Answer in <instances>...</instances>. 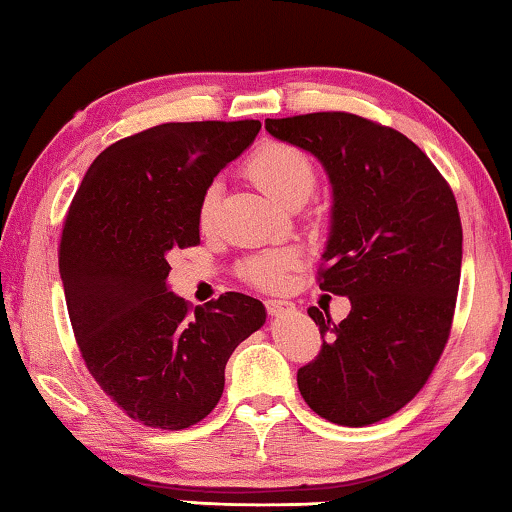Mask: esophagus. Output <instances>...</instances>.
<instances>
[{"label":"esophagus","instance_id":"obj_1","mask_svg":"<svg viewBox=\"0 0 512 512\" xmlns=\"http://www.w3.org/2000/svg\"><path fill=\"white\" fill-rule=\"evenodd\" d=\"M265 307H268L272 317H284V314L296 312V305L291 300H265Z\"/></svg>","mask_w":512,"mask_h":512}]
</instances>
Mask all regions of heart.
<instances>
[{"label":"heart","mask_w":512,"mask_h":512,"mask_svg":"<svg viewBox=\"0 0 512 512\" xmlns=\"http://www.w3.org/2000/svg\"><path fill=\"white\" fill-rule=\"evenodd\" d=\"M247 174L251 181L279 205H293L310 198L317 186V167L307 153L296 146L272 142L258 149L247 163ZM219 202V184H209L202 193L198 219L200 226H209ZM296 263V254L291 249H275L265 254L251 256L242 265V277L256 286H279L284 282V272Z\"/></svg>","instance_id":"heart-1"}]
</instances>
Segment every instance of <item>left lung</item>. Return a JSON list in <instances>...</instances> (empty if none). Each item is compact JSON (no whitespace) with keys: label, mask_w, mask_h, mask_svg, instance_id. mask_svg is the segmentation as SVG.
<instances>
[{"label":"left lung","mask_w":512,"mask_h":512,"mask_svg":"<svg viewBox=\"0 0 512 512\" xmlns=\"http://www.w3.org/2000/svg\"><path fill=\"white\" fill-rule=\"evenodd\" d=\"M265 130L326 170L333 207L319 286L352 303L340 324L307 310L324 345L298 370V389L328 422L375 424L415 398L450 338L457 200L417 144L368 118L321 111L265 118Z\"/></svg>","instance_id":"left-lung-1"}]
</instances>
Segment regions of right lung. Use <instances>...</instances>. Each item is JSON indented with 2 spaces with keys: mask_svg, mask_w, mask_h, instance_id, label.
<instances>
[{
  "mask_svg": "<svg viewBox=\"0 0 512 512\" xmlns=\"http://www.w3.org/2000/svg\"><path fill=\"white\" fill-rule=\"evenodd\" d=\"M261 121L163 123L88 167L60 240V279L90 375L125 415L188 429L216 408L226 363L265 324L261 300L223 293L191 307L170 291L172 249L200 242L198 209Z\"/></svg>",
  "mask_w": 512,
  "mask_h": 512,
  "instance_id": "add662e5",
  "label": "right lung"
}]
</instances>
